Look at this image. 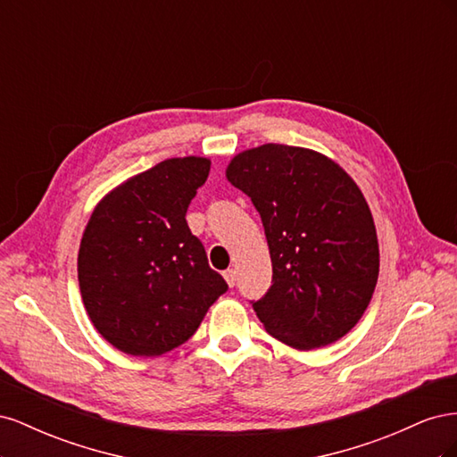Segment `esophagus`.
<instances>
[{
    "instance_id": "obj_1",
    "label": "esophagus",
    "mask_w": 457,
    "mask_h": 457,
    "mask_svg": "<svg viewBox=\"0 0 457 457\" xmlns=\"http://www.w3.org/2000/svg\"><path fill=\"white\" fill-rule=\"evenodd\" d=\"M223 276H225V280H227V284L232 287L234 284H237V270L234 269H227L225 272H223Z\"/></svg>"
}]
</instances>
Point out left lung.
Returning <instances> with one entry per match:
<instances>
[{
    "mask_svg": "<svg viewBox=\"0 0 457 457\" xmlns=\"http://www.w3.org/2000/svg\"><path fill=\"white\" fill-rule=\"evenodd\" d=\"M230 185L261 215L272 261L267 294L250 301L272 337L316 349L361 320L379 274V245L361 188L318 152L262 145L234 158Z\"/></svg>",
    "mask_w": 457,
    "mask_h": 457,
    "instance_id": "1",
    "label": "left lung"
}]
</instances>
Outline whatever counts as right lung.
Here are the masks:
<instances>
[{
    "label": "right lung",
    "mask_w": 457,
    "mask_h": 457,
    "mask_svg": "<svg viewBox=\"0 0 457 457\" xmlns=\"http://www.w3.org/2000/svg\"><path fill=\"white\" fill-rule=\"evenodd\" d=\"M210 165L160 162L95 207L78 253L79 292L93 326L123 353L160 356L183 345L228 289L185 219Z\"/></svg>",
    "instance_id": "right-lung-1"
}]
</instances>
